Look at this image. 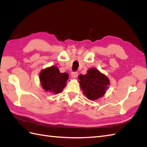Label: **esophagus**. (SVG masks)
Instances as JSON below:
<instances>
[{
	"instance_id": "1",
	"label": "esophagus",
	"mask_w": 147,
	"mask_h": 147,
	"mask_svg": "<svg viewBox=\"0 0 147 147\" xmlns=\"http://www.w3.org/2000/svg\"><path fill=\"white\" fill-rule=\"evenodd\" d=\"M78 73L77 72H72V75H71V76H72V78H77L78 77Z\"/></svg>"
}]
</instances>
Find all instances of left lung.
I'll return each instance as SVG.
<instances>
[{"label": "left lung", "mask_w": 147, "mask_h": 147, "mask_svg": "<svg viewBox=\"0 0 147 147\" xmlns=\"http://www.w3.org/2000/svg\"><path fill=\"white\" fill-rule=\"evenodd\" d=\"M78 79L84 95L91 100L103 96L110 85L109 78L96 68L89 69L85 75H80Z\"/></svg>", "instance_id": "obj_1"}]
</instances>
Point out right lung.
I'll return each mask as SVG.
<instances>
[{"label":"right lung","mask_w":147,"mask_h":147,"mask_svg":"<svg viewBox=\"0 0 147 147\" xmlns=\"http://www.w3.org/2000/svg\"><path fill=\"white\" fill-rule=\"evenodd\" d=\"M39 75L43 90L56 94L63 91L69 78L68 74L61 73L59 69L55 65L43 69Z\"/></svg>","instance_id":"add662e5"}]
</instances>
